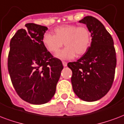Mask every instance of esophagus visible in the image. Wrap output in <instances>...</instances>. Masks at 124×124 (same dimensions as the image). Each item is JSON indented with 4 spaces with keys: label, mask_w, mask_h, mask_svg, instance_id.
<instances>
[{
    "label": "esophagus",
    "mask_w": 124,
    "mask_h": 124,
    "mask_svg": "<svg viewBox=\"0 0 124 124\" xmlns=\"http://www.w3.org/2000/svg\"><path fill=\"white\" fill-rule=\"evenodd\" d=\"M62 63H63V65L64 66V67H67V62H65V61H63Z\"/></svg>",
    "instance_id": "obj_1"
}]
</instances>
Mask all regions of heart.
I'll return each mask as SVG.
<instances>
[{
  "label": "heart",
  "mask_w": 124,
  "mask_h": 124,
  "mask_svg": "<svg viewBox=\"0 0 124 124\" xmlns=\"http://www.w3.org/2000/svg\"><path fill=\"white\" fill-rule=\"evenodd\" d=\"M92 37L91 31L85 26L65 24L54 29V35L45 33L43 36V46L50 52L57 53L63 46V50L56 54L61 59H73L76 55H83L91 46Z\"/></svg>",
  "instance_id": "b5f03b06"
}]
</instances>
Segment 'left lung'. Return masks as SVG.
Listing matches in <instances>:
<instances>
[{
    "mask_svg": "<svg viewBox=\"0 0 124 124\" xmlns=\"http://www.w3.org/2000/svg\"><path fill=\"white\" fill-rule=\"evenodd\" d=\"M80 23L87 25L92 41L89 50L77 61L67 66L72 71L71 82L75 94L82 100L101 99L112 87L116 65V51L111 34L98 19L87 16Z\"/></svg>",
    "mask_w": 124,
    "mask_h": 124,
    "instance_id": "obj_1",
    "label": "left lung"
}]
</instances>
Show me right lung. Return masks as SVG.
I'll list each match as a JSON object with an SVG mask.
<instances>
[{"instance_id":"obj_1","label":"right lung","mask_w":124,"mask_h":124,"mask_svg":"<svg viewBox=\"0 0 124 124\" xmlns=\"http://www.w3.org/2000/svg\"><path fill=\"white\" fill-rule=\"evenodd\" d=\"M11 38L8 69L11 83L21 99L28 103H47L55 94L63 66L42 43L48 28L26 24Z\"/></svg>"}]
</instances>
